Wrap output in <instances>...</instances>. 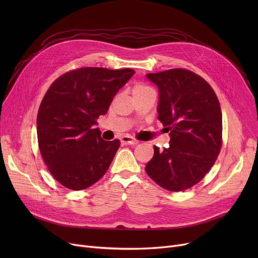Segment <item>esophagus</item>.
<instances>
[{"mask_svg": "<svg viewBox=\"0 0 258 258\" xmlns=\"http://www.w3.org/2000/svg\"><path fill=\"white\" fill-rule=\"evenodd\" d=\"M121 142L123 143V144H125V145H135V144L138 143V141L136 139H134L131 136H127V135L121 137Z\"/></svg>", "mask_w": 258, "mask_h": 258, "instance_id": "34e87169", "label": "esophagus"}]
</instances>
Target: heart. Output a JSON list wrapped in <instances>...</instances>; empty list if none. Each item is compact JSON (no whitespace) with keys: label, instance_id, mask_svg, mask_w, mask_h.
Listing matches in <instances>:
<instances>
[{"label":"heart","instance_id":"heart-1","mask_svg":"<svg viewBox=\"0 0 258 258\" xmlns=\"http://www.w3.org/2000/svg\"><path fill=\"white\" fill-rule=\"evenodd\" d=\"M151 91H154L151 87H148L144 84H140V83L136 84L133 88L134 96H138V95H141V94H144V93H147V92H151Z\"/></svg>","mask_w":258,"mask_h":258}]
</instances>
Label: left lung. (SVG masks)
<instances>
[{
  "label": "left lung",
  "mask_w": 258,
  "mask_h": 258,
  "mask_svg": "<svg viewBox=\"0 0 258 258\" xmlns=\"http://www.w3.org/2000/svg\"><path fill=\"white\" fill-rule=\"evenodd\" d=\"M158 86V119L169 132V147L154 146L146 173L169 191L198 184L213 166L222 148V110L211 86L186 69L146 74Z\"/></svg>",
  "instance_id": "8db88e82"
}]
</instances>
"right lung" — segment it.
<instances>
[{
	"instance_id": "obj_1",
	"label": "right lung",
	"mask_w": 258,
	"mask_h": 258,
	"mask_svg": "<svg viewBox=\"0 0 258 258\" xmlns=\"http://www.w3.org/2000/svg\"><path fill=\"white\" fill-rule=\"evenodd\" d=\"M134 73L130 68H78L46 92L36 119L38 147L52 177L66 188L83 190L110 167L120 141L103 140L94 125Z\"/></svg>"
}]
</instances>
